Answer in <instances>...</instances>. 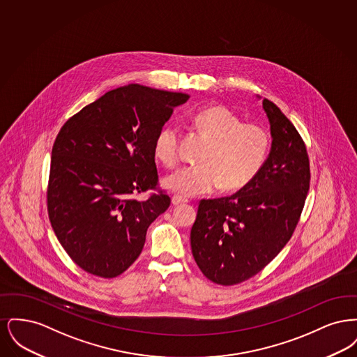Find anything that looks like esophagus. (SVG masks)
<instances>
[{
	"mask_svg": "<svg viewBox=\"0 0 357 357\" xmlns=\"http://www.w3.org/2000/svg\"><path fill=\"white\" fill-rule=\"evenodd\" d=\"M186 202L187 199L179 197V195H174V197L171 198V204H174V206H179V204H186Z\"/></svg>",
	"mask_w": 357,
	"mask_h": 357,
	"instance_id": "34e87169",
	"label": "esophagus"
}]
</instances>
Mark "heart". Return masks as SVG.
<instances>
[{
  "label": "heart",
  "mask_w": 357,
  "mask_h": 357,
  "mask_svg": "<svg viewBox=\"0 0 357 357\" xmlns=\"http://www.w3.org/2000/svg\"><path fill=\"white\" fill-rule=\"evenodd\" d=\"M195 127L210 146L201 156V166L182 167L163 179V186L182 197L210 194L217 188L234 191L249 185L262 170L269 150L271 135L259 124L242 119L225 105H211L194 116ZM179 128L163 126L153 142V155L166 167L179 159Z\"/></svg>",
  "instance_id": "b5f03b06"
}]
</instances>
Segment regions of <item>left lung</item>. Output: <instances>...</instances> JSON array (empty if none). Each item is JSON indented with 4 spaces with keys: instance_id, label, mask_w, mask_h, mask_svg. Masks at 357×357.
Segmentation results:
<instances>
[{
    "instance_id": "8db88e82",
    "label": "left lung",
    "mask_w": 357,
    "mask_h": 357,
    "mask_svg": "<svg viewBox=\"0 0 357 357\" xmlns=\"http://www.w3.org/2000/svg\"><path fill=\"white\" fill-rule=\"evenodd\" d=\"M262 108L272 135L262 170L230 197L202 199L190 233L197 265L218 285L249 280L281 252L309 190V158L301 136L274 102L264 99Z\"/></svg>"
}]
</instances>
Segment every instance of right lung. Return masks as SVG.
Masks as SVG:
<instances>
[{"instance_id":"1","label":"right lung","mask_w":357,"mask_h":357,"mask_svg":"<svg viewBox=\"0 0 357 357\" xmlns=\"http://www.w3.org/2000/svg\"><path fill=\"white\" fill-rule=\"evenodd\" d=\"M187 93L128 84L85 105L61 127L52 149L48 213L54 234L83 271L102 278L126 272L149 226L170 206L155 188L153 142Z\"/></svg>"}]
</instances>
